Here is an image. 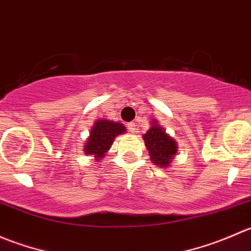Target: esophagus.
Instances as JSON below:
<instances>
[{"instance_id": "obj_1", "label": "esophagus", "mask_w": 251, "mask_h": 251, "mask_svg": "<svg viewBox=\"0 0 251 251\" xmlns=\"http://www.w3.org/2000/svg\"><path fill=\"white\" fill-rule=\"evenodd\" d=\"M127 128H128V131H130V132H137V125H136L135 123H130V124H127Z\"/></svg>"}]
</instances>
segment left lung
Segmentation results:
<instances>
[{"mask_svg":"<svg viewBox=\"0 0 251 251\" xmlns=\"http://www.w3.org/2000/svg\"><path fill=\"white\" fill-rule=\"evenodd\" d=\"M144 143L151 155V160L159 168H166L173 163L177 153V144L173 137L165 132L158 121L151 123V128L143 135Z\"/></svg>","mask_w":251,"mask_h":251,"instance_id":"8db88e82","label":"left lung"}]
</instances>
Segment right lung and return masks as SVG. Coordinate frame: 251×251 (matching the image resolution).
<instances>
[{
  "mask_svg": "<svg viewBox=\"0 0 251 251\" xmlns=\"http://www.w3.org/2000/svg\"><path fill=\"white\" fill-rule=\"evenodd\" d=\"M126 132L125 126L113 120L100 119L95 123L90 132V137L85 143V154L93 155L96 160L104 158L105 153L110 149L114 138Z\"/></svg>",
  "mask_w": 251,
  "mask_h": 251,
  "instance_id": "right-lung-1",
  "label": "right lung"
}]
</instances>
